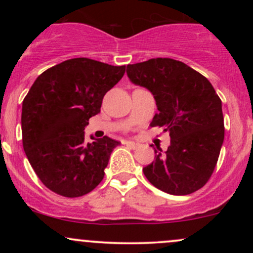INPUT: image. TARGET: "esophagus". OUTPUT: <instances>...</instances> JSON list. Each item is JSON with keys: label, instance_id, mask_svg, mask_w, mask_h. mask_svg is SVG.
Instances as JSON below:
<instances>
[{"label": "esophagus", "instance_id": "34e87169", "mask_svg": "<svg viewBox=\"0 0 253 253\" xmlns=\"http://www.w3.org/2000/svg\"><path fill=\"white\" fill-rule=\"evenodd\" d=\"M126 145L129 146L130 149H136V147L139 146V144L135 143V141H126Z\"/></svg>", "mask_w": 253, "mask_h": 253}]
</instances>
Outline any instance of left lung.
<instances>
[{"instance_id":"1","label":"left lung","mask_w":253,"mask_h":253,"mask_svg":"<svg viewBox=\"0 0 253 253\" xmlns=\"http://www.w3.org/2000/svg\"><path fill=\"white\" fill-rule=\"evenodd\" d=\"M127 75L155 96L159 113L150 126L163 127L171 138L164 153L161 147L155 150V161L144 168V175L171 195L201 189L215 169L225 136L221 100L213 85L171 58L127 65Z\"/></svg>"}]
</instances>
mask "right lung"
<instances>
[{
    "instance_id": "add662e5",
    "label": "right lung",
    "mask_w": 253,
    "mask_h": 253,
    "mask_svg": "<svg viewBox=\"0 0 253 253\" xmlns=\"http://www.w3.org/2000/svg\"><path fill=\"white\" fill-rule=\"evenodd\" d=\"M125 71V65L74 58L43 71L26 95L22 145L34 172L53 193L80 197L103 179L110 153L120 143L103 136L86 144L84 128Z\"/></svg>"
}]
</instances>
